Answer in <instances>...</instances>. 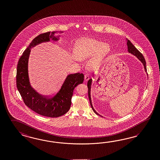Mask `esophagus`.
Instances as JSON below:
<instances>
[{
	"instance_id": "1",
	"label": "esophagus",
	"mask_w": 160,
	"mask_h": 160,
	"mask_svg": "<svg viewBox=\"0 0 160 160\" xmlns=\"http://www.w3.org/2000/svg\"><path fill=\"white\" fill-rule=\"evenodd\" d=\"M89 79V74H85V80L87 81H88Z\"/></svg>"
}]
</instances>
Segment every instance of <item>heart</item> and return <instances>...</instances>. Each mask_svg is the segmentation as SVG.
Returning <instances> with one entry per match:
<instances>
[{
  "mask_svg": "<svg viewBox=\"0 0 160 160\" xmlns=\"http://www.w3.org/2000/svg\"><path fill=\"white\" fill-rule=\"evenodd\" d=\"M110 47L108 44L92 38H83L75 44L74 54L71 58L75 62L91 58L88 65L90 68L98 67L109 54Z\"/></svg>",
  "mask_w": 160,
  "mask_h": 160,
  "instance_id": "heart-1",
  "label": "heart"
}]
</instances>
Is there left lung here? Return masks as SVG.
Returning <instances> with one entry per match:
<instances>
[{
    "mask_svg": "<svg viewBox=\"0 0 160 160\" xmlns=\"http://www.w3.org/2000/svg\"><path fill=\"white\" fill-rule=\"evenodd\" d=\"M126 40H127L128 52L129 53H131L132 55L136 56L137 58L142 62V64H143V65H144V69H145V72L147 73L146 62V60L144 59L143 55H142V53H141L138 50L137 48L134 47V46L131 42V41H130V40H128V39H126ZM147 75H148V73H147ZM92 81V79H90L88 81V83H87L88 88V96H89V99L90 104H91L92 109L93 110V111L97 115H99V114L95 111V110L93 109V107L92 103L91 97V89Z\"/></svg>",
    "mask_w": 160,
    "mask_h": 160,
    "instance_id": "8db88e82",
    "label": "left lung"
}]
</instances>
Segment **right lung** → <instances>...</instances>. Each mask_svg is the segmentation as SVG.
<instances>
[{
    "mask_svg": "<svg viewBox=\"0 0 160 160\" xmlns=\"http://www.w3.org/2000/svg\"><path fill=\"white\" fill-rule=\"evenodd\" d=\"M54 32L42 33L34 38L18 60L16 73L17 88L28 107L37 113L46 117L57 118L68 112L71 105L73 89L84 80L83 73L69 74L65 79L60 90L52 98L42 96L31 87L28 73V62L30 49L43 42L57 41L59 37Z\"/></svg>",
    "mask_w": 160,
    "mask_h": 160,
    "instance_id": "obj_1",
    "label": "right lung"
}]
</instances>
